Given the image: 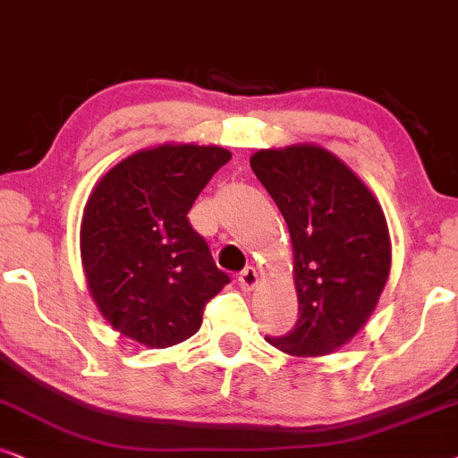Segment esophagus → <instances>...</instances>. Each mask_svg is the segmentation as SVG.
<instances>
[{"instance_id": "esophagus-1", "label": "esophagus", "mask_w": 458, "mask_h": 458, "mask_svg": "<svg viewBox=\"0 0 458 458\" xmlns=\"http://www.w3.org/2000/svg\"><path fill=\"white\" fill-rule=\"evenodd\" d=\"M239 284L242 291H251L255 284H258V272H255L253 266H247L245 270L239 274Z\"/></svg>"}]
</instances>
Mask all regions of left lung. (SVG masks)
I'll return each instance as SVG.
<instances>
[{"mask_svg": "<svg viewBox=\"0 0 458 458\" xmlns=\"http://www.w3.org/2000/svg\"><path fill=\"white\" fill-rule=\"evenodd\" d=\"M251 169L289 225L300 301L295 327L266 341L291 356L331 353L360 331L386 286V216L358 175L320 146L259 150Z\"/></svg>", "mask_w": 458, "mask_h": 458, "instance_id": "1", "label": "left lung"}]
</instances>
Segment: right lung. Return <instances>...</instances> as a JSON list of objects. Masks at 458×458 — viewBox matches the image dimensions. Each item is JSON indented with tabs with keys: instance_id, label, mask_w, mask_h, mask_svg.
<instances>
[{
	"instance_id": "obj_1",
	"label": "right lung",
	"mask_w": 458,
	"mask_h": 458,
	"mask_svg": "<svg viewBox=\"0 0 458 458\" xmlns=\"http://www.w3.org/2000/svg\"><path fill=\"white\" fill-rule=\"evenodd\" d=\"M219 146L140 150L98 182L81 222L91 297L121 335L148 347L192 337L209 300L230 283L188 211L219 167Z\"/></svg>"
}]
</instances>
